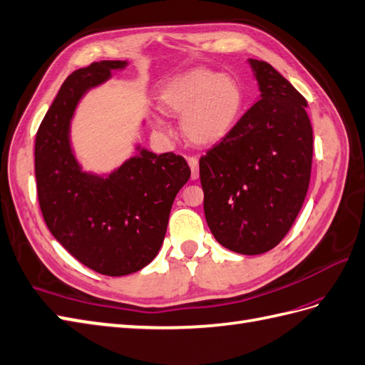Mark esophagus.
I'll use <instances>...</instances> for the list:
<instances>
[{
    "mask_svg": "<svg viewBox=\"0 0 365 365\" xmlns=\"http://www.w3.org/2000/svg\"><path fill=\"white\" fill-rule=\"evenodd\" d=\"M187 163H189V167H190V170H192V180H198V176H200L198 158L190 156V158H187Z\"/></svg>",
    "mask_w": 365,
    "mask_h": 365,
    "instance_id": "34e87169",
    "label": "esophagus"
}]
</instances>
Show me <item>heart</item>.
Masks as SVG:
<instances>
[{
  "instance_id": "obj_1",
  "label": "heart",
  "mask_w": 365,
  "mask_h": 365,
  "mask_svg": "<svg viewBox=\"0 0 365 365\" xmlns=\"http://www.w3.org/2000/svg\"><path fill=\"white\" fill-rule=\"evenodd\" d=\"M165 114L181 115L184 139L193 147H212L232 128L242 106V93L230 77L206 68H193L176 76L159 93ZM158 131H165L163 122Z\"/></svg>"
}]
</instances>
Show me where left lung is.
<instances>
[{
	"label": "left lung",
	"instance_id": "obj_1",
	"mask_svg": "<svg viewBox=\"0 0 365 365\" xmlns=\"http://www.w3.org/2000/svg\"><path fill=\"white\" fill-rule=\"evenodd\" d=\"M260 97L200 159L204 215L217 242L263 254L288 234L305 201L313 128L304 99L269 63L250 58Z\"/></svg>",
	"mask_w": 365,
	"mask_h": 365
}]
</instances>
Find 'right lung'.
<instances>
[{"label": "right lung", "instance_id": "obj_1", "mask_svg": "<svg viewBox=\"0 0 365 365\" xmlns=\"http://www.w3.org/2000/svg\"><path fill=\"white\" fill-rule=\"evenodd\" d=\"M102 60L61 85L35 138V178L51 234L88 268L111 277L136 272L161 250L176 193L189 181L182 156L136 153L106 175L85 172L71 144V120L83 96L127 68Z\"/></svg>", "mask_w": 365, "mask_h": 365}]
</instances>
